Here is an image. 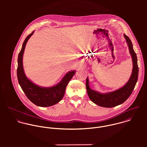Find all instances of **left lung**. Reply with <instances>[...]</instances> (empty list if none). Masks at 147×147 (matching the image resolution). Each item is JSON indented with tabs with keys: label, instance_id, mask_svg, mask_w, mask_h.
I'll return each instance as SVG.
<instances>
[{
	"label": "left lung",
	"instance_id": "obj_1",
	"mask_svg": "<svg viewBox=\"0 0 147 147\" xmlns=\"http://www.w3.org/2000/svg\"><path fill=\"white\" fill-rule=\"evenodd\" d=\"M124 37L128 45L133 63L131 75L127 83L123 87L116 90L106 93H101L91 89L89 86L88 78H87L86 80V88L88 96L90 100L96 105L104 107H113L123 104L130 96L137 83L139 74L137 56L134 50L131 40L125 34H124Z\"/></svg>",
	"mask_w": 147,
	"mask_h": 147
}]
</instances>
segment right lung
<instances>
[{
	"label": "right lung",
	"mask_w": 147,
	"mask_h": 147,
	"mask_svg": "<svg viewBox=\"0 0 147 147\" xmlns=\"http://www.w3.org/2000/svg\"><path fill=\"white\" fill-rule=\"evenodd\" d=\"M33 33L34 31L26 37L19 54L17 69L18 79L22 90L32 102L41 107L50 106L58 103L63 98L66 86L76 71L74 70L67 72L58 84L51 87L40 86L28 79L24 73L22 57L26 44Z\"/></svg>",
	"instance_id": "right-lung-1"
}]
</instances>
